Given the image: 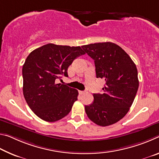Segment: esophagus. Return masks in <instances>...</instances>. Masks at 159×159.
Returning <instances> with one entry per match:
<instances>
[{
	"instance_id": "1",
	"label": "esophagus",
	"mask_w": 159,
	"mask_h": 159,
	"mask_svg": "<svg viewBox=\"0 0 159 159\" xmlns=\"http://www.w3.org/2000/svg\"><path fill=\"white\" fill-rule=\"evenodd\" d=\"M79 93L80 95H83V94L85 93V91H81V90H79Z\"/></svg>"
}]
</instances>
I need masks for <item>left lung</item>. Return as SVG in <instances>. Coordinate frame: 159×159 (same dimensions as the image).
<instances>
[{
    "instance_id": "obj_1",
    "label": "left lung",
    "mask_w": 159,
    "mask_h": 159,
    "mask_svg": "<svg viewBox=\"0 0 159 159\" xmlns=\"http://www.w3.org/2000/svg\"><path fill=\"white\" fill-rule=\"evenodd\" d=\"M95 61L97 78L105 80L103 93L93 94L94 102L85 110L88 117L100 126H108L125 116L139 87L138 69L127 53L111 42L81 46Z\"/></svg>"
}]
</instances>
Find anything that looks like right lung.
<instances>
[{
  "mask_svg": "<svg viewBox=\"0 0 159 159\" xmlns=\"http://www.w3.org/2000/svg\"><path fill=\"white\" fill-rule=\"evenodd\" d=\"M85 54L81 48L48 43L29 54L22 67L23 94L37 116L48 122L65 117L78 99L79 92L56 83L75 59Z\"/></svg>",
  "mask_w": 159,
  "mask_h": 159,
  "instance_id": "obj_1",
  "label": "right lung"
}]
</instances>
